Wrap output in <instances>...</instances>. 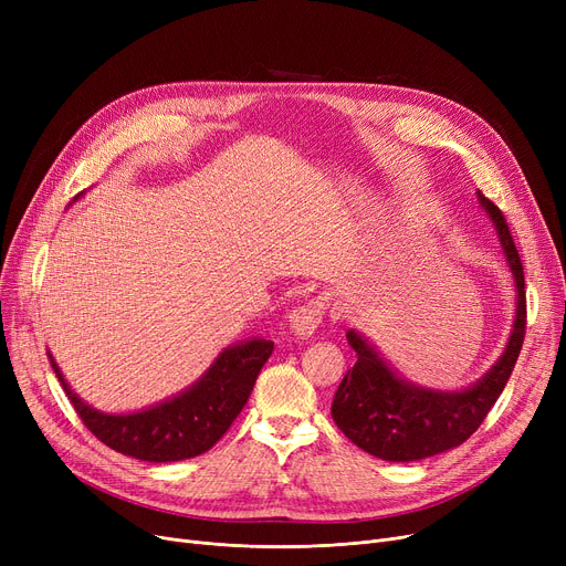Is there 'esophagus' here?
Returning <instances> with one entry per match:
<instances>
[{"label": "esophagus", "instance_id": "1", "mask_svg": "<svg viewBox=\"0 0 566 566\" xmlns=\"http://www.w3.org/2000/svg\"><path fill=\"white\" fill-rule=\"evenodd\" d=\"M323 314H325V303L321 298H312L305 305H298L295 310H291L289 328L298 339H307L318 331Z\"/></svg>", "mask_w": 566, "mask_h": 566}]
</instances>
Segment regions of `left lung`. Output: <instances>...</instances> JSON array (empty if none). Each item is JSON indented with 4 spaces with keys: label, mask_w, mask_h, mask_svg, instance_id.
Masks as SVG:
<instances>
[{
    "label": "left lung",
    "mask_w": 566,
    "mask_h": 566,
    "mask_svg": "<svg viewBox=\"0 0 566 566\" xmlns=\"http://www.w3.org/2000/svg\"><path fill=\"white\" fill-rule=\"evenodd\" d=\"M516 286L512 333L495 365L468 388L436 390L403 378L380 350L350 328L346 339L358 363L346 371L333 399V420L348 440L382 461H420L459 448L480 429L507 385L525 337V277L518 250L500 208L478 190Z\"/></svg>",
    "instance_id": "left-lung-1"
}]
</instances>
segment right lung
Instances as JSON below:
<instances>
[{
  "instance_id": "right-lung-1",
  "label": "right lung",
  "mask_w": 566,
  "mask_h": 566,
  "mask_svg": "<svg viewBox=\"0 0 566 566\" xmlns=\"http://www.w3.org/2000/svg\"><path fill=\"white\" fill-rule=\"evenodd\" d=\"M273 346L263 337L229 344L186 390L133 412H103L88 406L73 392L52 353L48 360L86 429L107 448L148 463H171L208 452L227 433L248 403Z\"/></svg>"
}]
</instances>
